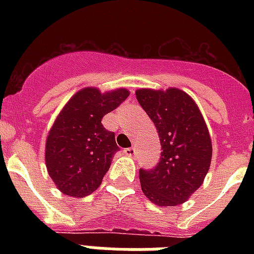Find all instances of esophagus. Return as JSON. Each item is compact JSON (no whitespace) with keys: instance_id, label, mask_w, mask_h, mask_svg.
Returning a JSON list of instances; mask_svg holds the SVG:
<instances>
[{"instance_id":"34e87169","label":"esophagus","mask_w":254,"mask_h":254,"mask_svg":"<svg viewBox=\"0 0 254 254\" xmlns=\"http://www.w3.org/2000/svg\"><path fill=\"white\" fill-rule=\"evenodd\" d=\"M124 153H125L127 155H130V157H133V155L137 154V149H135L134 146L127 147V149H125V150H124Z\"/></svg>"}]
</instances>
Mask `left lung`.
<instances>
[{
  "instance_id": "8db88e82",
  "label": "left lung",
  "mask_w": 254,
  "mask_h": 254,
  "mask_svg": "<svg viewBox=\"0 0 254 254\" xmlns=\"http://www.w3.org/2000/svg\"><path fill=\"white\" fill-rule=\"evenodd\" d=\"M135 97L154 123L162 146L153 169H139L143 193L161 207L182 204L196 191L208 173L212 143L199 108L186 92L138 89Z\"/></svg>"
}]
</instances>
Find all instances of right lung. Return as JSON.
<instances>
[{"label": "right lung", "instance_id": "obj_1", "mask_svg": "<svg viewBox=\"0 0 254 254\" xmlns=\"http://www.w3.org/2000/svg\"><path fill=\"white\" fill-rule=\"evenodd\" d=\"M129 91L120 88L101 92L84 88L69 99L46 139V166L54 183L68 196L84 197L103 182L120 147L113 131L101 120L127 100Z\"/></svg>", "mask_w": 254, "mask_h": 254}]
</instances>
